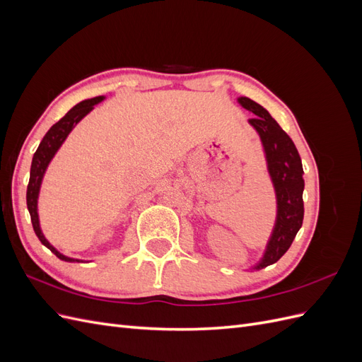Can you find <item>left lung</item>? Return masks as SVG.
Returning <instances> with one entry per match:
<instances>
[{"label":"left lung","mask_w":362,"mask_h":362,"mask_svg":"<svg viewBox=\"0 0 362 362\" xmlns=\"http://www.w3.org/2000/svg\"><path fill=\"white\" fill-rule=\"evenodd\" d=\"M237 103L257 117L249 125L259 136L267 163V172L276 196V218L262 257L249 270H261L276 262L291 246L303 222V169L293 140L264 107L250 98L240 96Z\"/></svg>","instance_id":"1"}]
</instances>
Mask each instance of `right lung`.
Listing matches in <instances>:
<instances>
[{
    "label": "right lung",
    "mask_w": 362,
    "mask_h": 362,
    "mask_svg": "<svg viewBox=\"0 0 362 362\" xmlns=\"http://www.w3.org/2000/svg\"><path fill=\"white\" fill-rule=\"evenodd\" d=\"M105 100V96H96V98H90V100L81 101L80 104H76L74 108L64 115L57 124H54L48 133L45 134V137L42 139L40 145L37 148V151L33 156V161H31V169H30V181H28V187H27V208L30 211V217H31V223H33V229L37 235V238L40 240V243L43 246H47L54 255L57 258H60L62 261H68V262H89L86 259H80V258H72V257H66L63 255L60 250H57L54 247L47 237L43 235L42 228H40V221H39V194H40V187L43 182V177H45V172L49 166L51 160L54 158V156L57 154V151L62 148V145L64 144V140L68 139V136L71 134V131L75 128V125L80 122V120L89 115L93 107L96 104H100Z\"/></svg>",
    "instance_id": "right-lung-1"
}]
</instances>
